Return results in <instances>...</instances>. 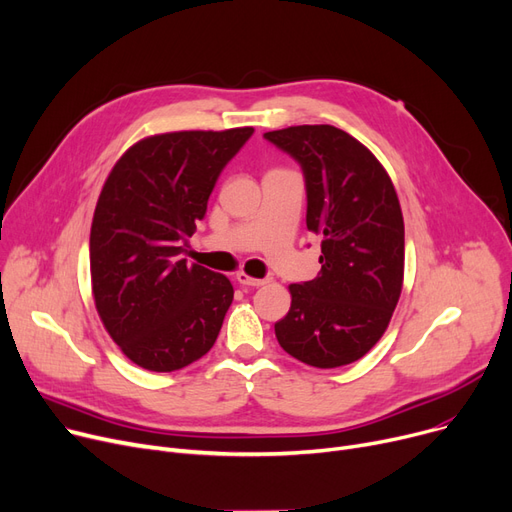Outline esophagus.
Listing matches in <instances>:
<instances>
[{
    "label": "esophagus",
    "instance_id": "34e87169",
    "mask_svg": "<svg viewBox=\"0 0 512 512\" xmlns=\"http://www.w3.org/2000/svg\"><path fill=\"white\" fill-rule=\"evenodd\" d=\"M237 283L239 285H246V287H262V285L270 283V279L268 277L266 279H254V277H250L246 273H237Z\"/></svg>",
    "mask_w": 512,
    "mask_h": 512
}]
</instances>
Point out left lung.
I'll use <instances>...</instances> for the list:
<instances>
[{
    "instance_id": "8db88e82",
    "label": "left lung",
    "mask_w": 512,
    "mask_h": 512,
    "mask_svg": "<svg viewBox=\"0 0 512 512\" xmlns=\"http://www.w3.org/2000/svg\"><path fill=\"white\" fill-rule=\"evenodd\" d=\"M264 138L302 167L306 225L322 237L320 273L289 285L277 341L308 366H347L378 343L401 295L405 225L395 186L370 150L335 126Z\"/></svg>"
}]
</instances>
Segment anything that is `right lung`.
Listing matches in <instances>:
<instances>
[{"mask_svg":"<svg viewBox=\"0 0 512 512\" xmlns=\"http://www.w3.org/2000/svg\"><path fill=\"white\" fill-rule=\"evenodd\" d=\"M252 134L233 128L144 138L101 190L90 227L95 306L111 339L144 370H182L219 337L233 285L182 254L221 171Z\"/></svg>","mask_w":512,"mask_h":512,"instance_id":"add662e5","label":"right lung"}]
</instances>
